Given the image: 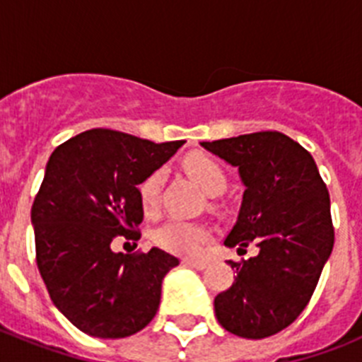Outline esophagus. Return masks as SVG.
Segmentation results:
<instances>
[{
	"instance_id": "obj_1",
	"label": "esophagus",
	"mask_w": 362,
	"mask_h": 362,
	"mask_svg": "<svg viewBox=\"0 0 362 362\" xmlns=\"http://www.w3.org/2000/svg\"><path fill=\"white\" fill-rule=\"evenodd\" d=\"M185 264L196 268V270H204V268L210 267L209 261H199V259H185Z\"/></svg>"
}]
</instances>
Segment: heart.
Here are the masks:
<instances>
[{"instance_id":"b5f03b06","label":"heart","mask_w":362,"mask_h":362,"mask_svg":"<svg viewBox=\"0 0 362 362\" xmlns=\"http://www.w3.org/2000/svg\"><path fill=\"white\" fill-rule=\"evenodd\" d=\"M185 170L206 194L216 196L226 188V174L223 166L209 153H190L183 163ZM163 183V170H153L139 185V201L145 212L158 210L159 190ZM210 228L199 221L172 217L153 233V241L161 248L177 255H197L210 239Z\"/></svg>"}]
</instances>
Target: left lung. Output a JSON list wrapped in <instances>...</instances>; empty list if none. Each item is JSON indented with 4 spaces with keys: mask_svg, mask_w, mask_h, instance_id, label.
Instances as JSON below:
<instances>
[{
    "mask_svg": "<svg viewBox=\"0 0 362 362\" xmlns=\"http://www.w3.org/2000/svg\"><path fill=\"white\" fill-rule=\"evenodd\" d=\"M203 148L238 166L245 185L238 223L225 245L259 254L228 261L235 281L214 299L216 317L230 334L264 339L292 325L306 308L334 248L330 196L317 165L281 132L203 141Z\"/></svg>",
    "mask_w": 362,
    "mask_h": 362,
    "instance_id": "1",
    "label": "left lung"
}]
</instances>
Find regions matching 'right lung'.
<instances>
[{
    "instance_id": "obj_1",
    "label": "right lung",
    "mask_w": 362,
    "mask_h": 362,
    "mask_svg": "<svg viewBox=\"0 0 362 362\" xmlns=\"http://www.w3.org/2000/svg\"><path fill=\"white\" fill-rule=\"evenodd\" d=\"M183 143L92 129L50 156L30 212L36 263L56 308L83 334L129 337L158 312L161 283L179 259L159 248L116 254L110 245L141 238L137 185Z\"/></svg>"
}]
</instances>
